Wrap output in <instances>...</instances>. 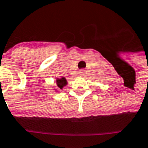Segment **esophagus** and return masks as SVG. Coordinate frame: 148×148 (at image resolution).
<instances>
[{"label":"esophagus","instance_id":"obj_1","mask_svg":"<svg viewBox=\"0 0 148 148\" xmlns=\"http://www.w3.org/2000/svg\"><path fill=\"white\" fill-rule=\"evenodd\" d=\"M84 73H85V71H84L83 70H82L79 71V74H80V76H83V75H84Z\"/></svg>","mask_w":148,"mask_h":148}]
</instances>
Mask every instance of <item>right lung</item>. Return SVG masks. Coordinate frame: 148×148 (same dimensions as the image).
<instances>
[{"instance_id":"1","label":"right lung","mask_w":148,"mask_h":148,"mask_svg":"<svg viewBox=\"0 0 148 148\" xmlns=\"http://www.w3.org/2000/svg\"><path fill=\"white\" fill-rule=\"evenodd\" d=\"M66 84H67V82H66V80L65 77H62L61 78V79H57L56 80V85H57V86L60 89H62L63 86H65Z\"/></svg>"}]
</instances>
